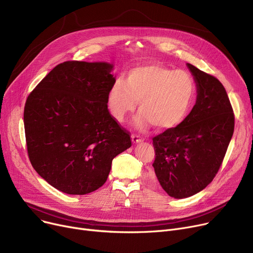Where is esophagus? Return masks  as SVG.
Instances as JSON below:
<instances>
[{
  "instance_id": "1",
  "label": "esophagus",
  "mask_w": 253,
  "mask_h": 253,
  "mask_svg": "<svg viewBox=\"0 0 253 253\" xmlns=\"http://www.w3.org/2000/svg\"><path fill=\"white\" fill-rule=\"evenodd\" d=\"M131 139H132V141H133L134 143H138V142L142 141V138H140L137 134H132L131 135Z\"/></svg>"
}]
</instances>
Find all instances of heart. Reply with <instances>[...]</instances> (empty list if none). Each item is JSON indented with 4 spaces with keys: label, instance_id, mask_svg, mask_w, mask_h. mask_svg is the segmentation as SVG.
<instances>
[{
    "label": "heart",
    "instance_id": "1",
    "mask_svg": "<svg viewBox=\"0 0 253 253\" xmlns=\"http://www.w3.org/2000/svg\"><path fill=\"white\" fill-rule=\"evenodd\" d=\"M195 82L184 71H174L161 64H144L128 72L123 81H117L110 89L108 106L113 118L123 122L133 112L138 128L153 124L159 130L178 125L187 115L195 95Z\"/></svg>",
    "mask_w": 253,
    "mask_h": 253
}]
</instances>
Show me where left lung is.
I'll return each mask as SVG.
<instances>
[{
    "mask_svg": "<svg viewBox=\"0 0 253 253\" xmlns=\"http://www.w3.org/2000/svg\"><path fill=\"white\" fill-rule=\"evenodd\" d=\"M197 101L176 127L153 138L155 174L163 190L176 199L191 197L213 180L234 133L235 116L223 85L191 63Z\"/></svg>",
    "mask_w": 253,
    "mask_h": 253,
    "instance_id": "left-lung-1",
    "label": "left lung"
}]
</instances>
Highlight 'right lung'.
<instances>
[{
  "mask_svg": "<svg viewBox=\"0 0 253 253\" xmlns=\"http://www.w3.org/2000/svg\"><path fill=\"white\" fill-rule=\"evenodd\" d=\"M106 62L65 61L26 99L23 121L30 161L53 188L70 195L96 191L113 159L131 147L129 132L108 109L116 79Z\"/></svg>",
  "mask_w": 253,
  "mask_h": 253,
  "instance_id": "obj_1",
  "label": "right lung"
}]
</instances>
